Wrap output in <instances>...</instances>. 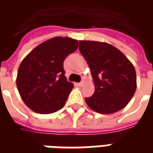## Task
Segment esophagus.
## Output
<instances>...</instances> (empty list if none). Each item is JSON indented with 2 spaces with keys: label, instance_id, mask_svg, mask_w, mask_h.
Returning a JSON list of instances; mask_svg holds the SVG:
<instances>
[{
  "label": "esophagus",
  "instance_id": "esophagus-1",
  "mask_svg": "<svg viewBox=\"0 0 153 153\" xmlns=\"http://www.w3.org/2000/svg\"><path fill=\"white\" fill-rule=\"evenodd\" d=\"M83 83H84V82H83V81H81L80 83H78V85H79V87H82L83 85Z\"/></svg>",
  "mask_w": 153,
  "mask_h": 153
}]
</instances>
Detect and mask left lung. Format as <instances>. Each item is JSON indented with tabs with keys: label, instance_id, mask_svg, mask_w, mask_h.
<instances>
[{
	"label": "left lung",
	"instance_id": "1",
	"mask_svg": "<svg viewBox=\"0 0 153 153\" xmlns=\"http://www.w3.org/2000/svg\"><path fill=\"white\" fill-rule=\"evenodd\" d=\"M80 52L87 60L95 91L85 98L87 105L100 114H112L127 106L137 88L136 72L127 57L112 45L79 41Z\"/></svg>",
	"mask_w": 153,
	"mask_h": 153
}]
</instances>
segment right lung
<instances>
[{
  "label": "right lung",
  "instance_id": "obj_1",
  "mask_svg": "<svg viewBox=\"0 0 153 153\" xmlns=\"http://www.w3.org/2000/svg\"><path fill=\"white\" fill-rule=\"evenodd\" d=\"M78 46L76 39L55 37L39 44L22 60L16 85L22 100L33 111L51 114L65 106L74 84L65 76L63 63Z\"/></svg>",
  "mask_w": 153,
  "mask_h": 153
}]
</instances>
